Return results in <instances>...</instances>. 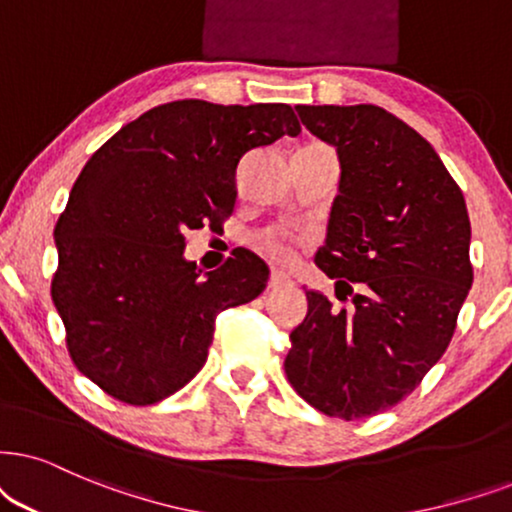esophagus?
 Instances as JSON below:
<instances>
[{
    "label": "esophagus",
    "instance_id": "esophagus-1",
    "mask_svg": "<svg viewBox=\"0 0 512 512\" xmlns=\"http://www.w3.org/2000/svg\"><path fill=\"white\" fill-rule=\"evenodd\" d=\"M288 283H293V281H290L288 274H283V271H271V276H269V288L271 290L288 286Z\"/></svg>",
    "mask_w": 512,
    "mask_h": 512
}]
</instances>
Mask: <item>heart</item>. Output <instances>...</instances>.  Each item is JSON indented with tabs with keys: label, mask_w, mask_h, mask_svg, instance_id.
Instances as JSON below:
<instances>
[{
	"label": "heart",
	"mask_w": 512,
	"mask_h": 512,
	"mask_svg": "<svg viewBox=\"0 0 512 512\" xmlns=\"http://www.w3.org/2000/svg\"><path fill=\"white\" fill-rule=\"evenodd\" d=\"M267 252L278 262H288L290 257H293V250H290L283 241H278V238H271V241L267 243Z\"/></svg>",
	"instance_id": "b5f03b06"
}]
</instances>
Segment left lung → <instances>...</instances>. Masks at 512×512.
I'll use <instances>...</instances> for the list:
<instances>
[{"label":"left lung","instance_id":"1","mask_svg":"<svg viewBox=\"0 0 512 512\" xmlns=\"http://www.w3.org/2000/svg\"><path fill=\"white\" fill-rule=\"evenodd\" d=\"M295 111L340 160L314 262L361 290L349 309L309 290L283 366L314 409L368 418L416 390L449 347L472 286L468 208L435 148L392 113L366 103Z\"/></svg>","mask_w":512,"mask_h":512}]
</instances>
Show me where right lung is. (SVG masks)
Here are the masks:
<instances>
[{
    "mask_svg": "<svg viewBox=\"0 0 512 512\" xmlns=\"http://www.w3.org/2000/svg\"><path fill=\"white\" fill-rule=\"evenodd\" d=\"M300 132L288 103L184 99L127 122L87 160L56 222L51 283L82 375L134 406L196 378L217 314L255 300L269 267L241 255L200 276L186 231L234 210L245 153Z\"/></svg>",
    "mask_w": 512,
    "mask_h": 512,
    "instance_id": "obj_1",
    "label": "right lung"
}]
</instances>
